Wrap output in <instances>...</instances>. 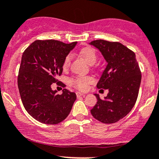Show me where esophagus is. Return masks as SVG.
Wrapping results in <instances>:
<instances>
[{"label": "esophagus", "mask_w": 159, "mask_h": 159, "mask_svg": "<svg viewBox=\"0 0 159 159\" xmlns=\"http://www.w3.org/2000/svg\"><path fill=\"white\" fill-rule=\"evenodd\" d=\"M76 95H77V97H81V96H84V94L81 93V92H76Z\"/></svg>", "instance_id": "34e87169"}]
</instances>
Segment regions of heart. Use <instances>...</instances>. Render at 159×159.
<instances>
[{"mask_svg": "<svg viewBox=\"0 0 159 159\" xmlns=\"http://www.w3.org/2000/svg\"><path fill=\"white\" fill-rule=\"evenodd\" d=\"M81 54L89 64H93L97 60V54L95 50L90 47L83 49L81 51ZM71 61V55L68 54L65 57L63 62L64 69L68 68ZM94 81V79L91 76H77L70 79V83L72 86L80 90H85L89 85Z\"/></svg>", "mask_w": 159, "mask_h": 159, "instance_id": "b5f03b06", "label": "heart"}]
</instances>
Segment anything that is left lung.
Segmentation results:
<instances>
[{
  "label": "left lung",
  "mask_w": 159,
  "mask_h": 159,
  "mask_svg": "<svg viewBox=\"0 0 159 159\" xmlns=\"http://www.w3.org/2000/svg\"><path fill=\"white\" fill-rule=\"evenodd\" d=\"M90 44L100 50L108 63L97 88L109 90L103 100L95 94L97 102L91 113L103 124H113L125 117L134 106L141 84V70L135 53L120 43L97 39Z\"/></svg>",
  "instance_id": "left-lung-1"
}]
</instances>
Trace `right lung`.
I'll return each instance as SVG.
<instances>
[{"label": "right lung", "mask_w": 159, "mask_h": 159, "mask_svg": "<svg viewBox=\"0 0 159 159\" xmlns=\"http://www.w3.org/2000/svg\"><path fill=\"white\" fill-rule=\"evenodd\" d=\"M77 42L64 43L54 39L35 40L24 51L18 75V86L25 109L29 115L45 124H57L70 113L76 94L67 89L61 95L51 84L62 75L63 62Z\"/></svg>", "instance_id": "1"}]
</instances>
